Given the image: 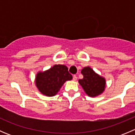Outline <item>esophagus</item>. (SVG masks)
Returning <instances> with one entry per match:
<instances>
[{"mask_svg":"<svg viewBox=\"0 0 135 135\" xmlns=\"http://www.w3.org/2000/svg\"><path fill=\"white\" fill-rule=\"evenodd\" d=\"M76 80H77V77H76V75H74L73 76V80H74V81H76Z\"/></svg>","mask_w":135,"mask_h":135,"instance_id":"esophagus-1","label":"esophagus"}]
</instances>
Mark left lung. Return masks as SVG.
Here are the masks:
<instances>
[{"mask_svg":"<svg viewBox=\"0 0 135 135\" xmlns=\"http://www.w3.org/2000/svg\"><path fill=\"white\" fill-rule=\"evenodd\" d=\"M84 76L78 82L84 89L85 93L89 97H96L104 91L106 81L104 78L95 73L91 68L87 66L81 70Z\"/></svg>","mask_w":135,"mask_h":135,"instance_id":"left-lung-1","label":"left lung"}]
</instances>
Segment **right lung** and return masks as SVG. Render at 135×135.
Returning a JSON list of instances; mask_svg holds the SVG:
<instances>
[{
	"mask_svg": "<svg viewBox=\"0 0 135 135\" xmlns=\"http://www.w3.org/2000/svg\"><path fill=\"white\" fill-rule=\"evenodd\" d=\"M73 76L69 73L67 66L55 65L45 72H39L35 83L40 93L48 97L56 95L64 83L71 80Z\"/></svg>",
	"mask_w": 135,
	"mask_h": 135,
	"instance_id": "right-lung-1",
	"label": "right lung"
}]
</instances>
